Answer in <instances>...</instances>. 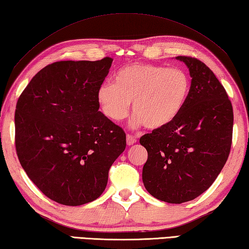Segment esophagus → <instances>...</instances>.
<instances>
[{"mask_svg": "<svg viewBox=\"0 0 249 249\" xmlns=\"http://www.w3.org/2000/svg\"><path fill=\"white\" fill-rule=\"evenodd\" d=\"M137 138L132 134H126V144L128 145H133L135 142H137Z\"/></svg>", "mask_w": 249, "mask_h": 249, "instance_id": "esophagus-1", "label": "esophagus"}]
</instances>
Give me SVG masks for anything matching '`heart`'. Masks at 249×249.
<instances>
[{
    "label": "heart",
    "instance_id": "obj_1",
    "mask_svg": "<svg viewBox=\"0 0 249 249\" xmlns=\"http://www.w3.org/2000/svg\"><path fill=\"white\" fill-rule=\"evenodd\" d=\"M191 87L190 74L181 68L131 64L115 73L114 83L101 84L96 98L103 114L112 121L124 119L133 102V125L160 130L180 116Z\"/></svg>",
    "mask_w": 249,
    "mask_h": 249
}]
</instances>
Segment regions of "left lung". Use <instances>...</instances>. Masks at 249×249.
Returning a JSON list of instances; mask_svg holds the SVG:
<instances>
[{"label": "left lung", "instance_id": "1", "mask_svg": "<svg viewBox=\"0 0 249 249\" xmlns=\"http://www.w3.org/2000/svg\"><path fill=\"white\" fill-rule=\"evenodd\" d=\"M190 70V96L180 116L140 139L148 157L142 172L155 198L182 204L208 190L228 160L233 108L226 89L199 59L178 56Z\"/></svg>", "mask_w": 249, "mask_h": 249}]
</instances>
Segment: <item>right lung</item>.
<instances>
[{"label":"right lung","instance_id":"add662e5","mask_svg":"<svg viewBox=\"0 0 249 249\" xmlns=\"http://www.w3.org/2000/svg\"><path fill=\"white\" fill-rule=\"evenodd\" d=\"M112 58L63 60L41 69L17 101L15 145L20 165L56 203L80 206L104 192L125 148V133L98 111L96 93Z\"/></svg>","mask_w":249,"mask_h":249}]
</instances>
